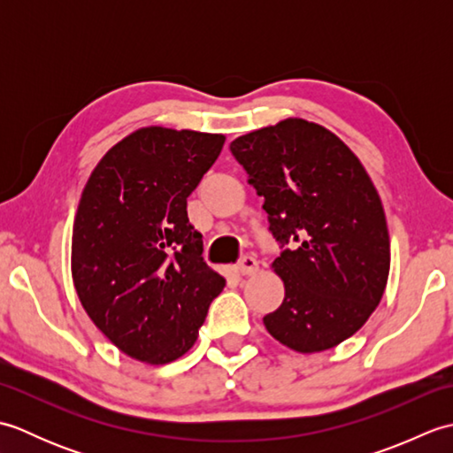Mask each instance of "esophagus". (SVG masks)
<instances>
[{
  "instance_id": "esophagus-1",
  "label": "esophagus",
  "mask_w": 453,
  "mask_h": 453,
  "mask_svg": "<svg viewBox=\"0 0 453 453\" xmlns=\"http://www.w3.org/2000/svg\"><path fill=\"white\" fill-rule=\"evenodd\" d=\"M237 271L242 273L243 276H253L257 271H258V263H257V258L255 257H243L242 261H239V265H237Z\"/></svg>"
}]
</instances>
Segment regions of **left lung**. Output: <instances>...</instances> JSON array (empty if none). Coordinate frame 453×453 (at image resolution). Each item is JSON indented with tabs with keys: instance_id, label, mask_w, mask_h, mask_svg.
Instances as JSON below:
<instances>
[{
	"instance_id": "1",
	"label": "left lung",
	"mask_w": 453,
	"mask_h": 453,
	"mask_svg": "<svg viewBox=\"0 0 453 453\" xmlns=\"http://www.w3.org/2000/svg\"><path fill=\"white\" fill-rule=\"evenodd\" d=\"M249 185L284 249L274 273L284 302L263 317L278 342L302 354L349 339L378 307L389 276V232L360 159L321 124L286 119L232 142Z\"/></svg>"
}]
</instances>
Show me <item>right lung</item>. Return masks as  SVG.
<instances>
[{"label": "right lung", "instance_id": "obj_1", "mask_svg": "<svg viewBox=\"0 0 453 453\" xmlns=\"http://www.w3.org/2000/svg\"><path fill=\"white\" fill-rule=\"evenodd\" d=\"M224 142L221 134L140 128L104 153L81 192L72 234L75 292L130 358H180L224 290L187 216V198Z\"/></svg>", "mask_w": 453, "mask_h": 453}]
</instances>
